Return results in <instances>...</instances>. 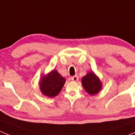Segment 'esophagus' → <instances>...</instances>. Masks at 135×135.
I'll list each match as a JSON object with an SVG mask.
<instances>
[{
  "label": "esophagus",
  "instance_id": "obj_1",
  "mask_svg": "<svg viewBox=\"0 0 135 135\" xmlns=\"http://www.w3.org/2000/svg\"><path fill=\"white\" fill-rule=\"evenodd\" d=\"M71 80L74 82H77L78 80V76H74L71 78Z\"/></svg>",
  "mask_w": 135,
  "mask_h": 135
}]
</instances>
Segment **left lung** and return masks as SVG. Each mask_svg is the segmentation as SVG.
Wrapping results in <instances>:
<instances>
[{
	"mask_svg": "<svg viewBox=\"0 0 135 135\" xmlns=\"http://www.w3.org/2000/svg\"><path fill=\"white\" fill-rule=\"evenodd\" d=\"M82 84L84 90L90 95L99 93L102 89L101 80L93 71H89L82 78Z\"/></svg>",
	"mask_w": 135,
	"mask_h": 135,
	"instance_id": "1",
	"label": "left lung"
}]
</instances>
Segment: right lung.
I'll return each mask as SVG.
<instances>
[{"label":"right lung","mask_w":135,"mask_h":135,"mask_svg":"<svg viewBox=\"0 0 135 135\" xmlns=\"http://www.w3.org/2000/svg\"><path fill=\"white\" fill-rule=\"evenodd\" d=\"M65 83V79L56 70L43 74L39 82L42 94L49 97H54L59 93Z\"/></svg>","instance_id":"add662e5"}]
</instances>
